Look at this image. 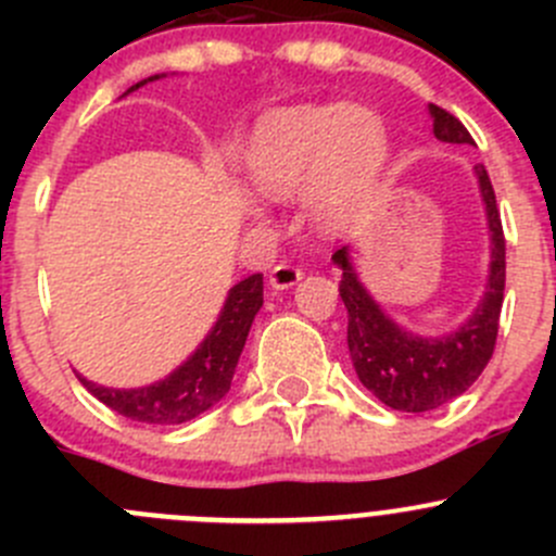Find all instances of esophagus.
Listing matches in <instances>:
<instances>
[{
  "mask_svg": "<svg viewBox=\"0 0 556 556\" xmlns=\"http://www.w3.org/2000/svg\"><path fill=\"white\" fill-rule=\"evenodd\" d=\"M301 274L304 271H301L299 266H293V263H277V266L268 271V285H271L274 290H288L299 282Z\"/></svg>",
  "mask_w": 556,
  "mask_h": 556,
  "instance_id": "obj_1",
  "label": "esophagus"
}]
</instances>
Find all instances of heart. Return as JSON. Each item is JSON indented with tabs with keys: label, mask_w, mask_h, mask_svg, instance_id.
<instances>
[{
	"label": "heart",
	"mask_w": 556,
	"mask_h": 556,
	"mask_svg": "<svg viewBox=\"0 0 556 556\" xmlns=\"http://www.w3.org/2000/svg\"><path fill=\"white\" fill-rule=\"evenodd\" d=\"M384 164L382 123L350 104L290 106L261 126L250 177L268 199L312 193L323 226H341L371 199Z\"/></svg>",
	"instance_id": "1"
}]
</instances>
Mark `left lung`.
<instances>
[{
  "label": "left lung",
  "mask_w": 556,
  "mask_h": 556,
  "mask_svg": "<svg viewBox=\"0 0 556 556\" xmlns=\"http://www.w3.org/2000/svg\"><path fill=\"white\" fill-rule=\"evenodd\" d=\"M433 131L441 142L473 144L468 128L446 112L430 104ZM481 195L486 204L492 231L490 288L473 317L444 339H419L397 328L371 301L357 282L346 250H336L333 261L341 268L339 293L346 306V344L357 379L395 412H433L463 395L490 363L501 328L503 290H506V237H503L501 210L484 166H476Z\"/></svg>",
  "instance_id": "1"
}]
</instances>
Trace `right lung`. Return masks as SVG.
I'll list each match as a JSON object with an SVG mask.
<instances>
[{"instance_id":"1","label":"right lung","mask_w":556,"mask_h":556,"mask_svg":"<svg viewBox=\"0 0 556 556\" xmlns=\"http://www.w3.org/2000/svg\"><path fill=\"white\" fill-rule=\"evenodd\" d=\"M155 77H150V80H155ZM144 83L148 80L137 83L134 88L144 86ZM261 306L263 274H252V277L233 285L215 328L201 341L199 350L164 382L139 387V390H110V387L93 384L83 377L77 379L104 406L128 419L148 425L188 422V419L199 417L206 408L215 406L231 390V379L237 371L239 355L244 350L247 333H250V325Z\"/></svg>"}]
</instances>
